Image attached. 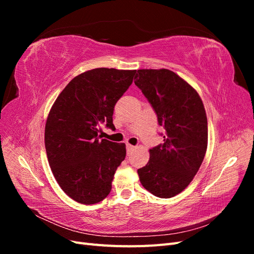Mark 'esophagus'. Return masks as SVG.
<instances>
[{"instance_id":"1","label":"esophagus","mask_w":254,"mask_h":254,"mask_svg":"<svg viewBox=\"0 0 254 254\" xmlns=\"http://www.w3.org/2000/svg\"><path fill=\"white\" fill-rule=\"evenodd\" d=\"M134 148H135V146H132V145H130V144H127V145H126V149H127V153H128V155H129V153L131 152Z\"/></svg>"}]
</instances>
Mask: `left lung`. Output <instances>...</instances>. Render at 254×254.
Returning a JSON list of instances; mask_svg holds the SVG:
<instances>
[{"instance_id": "left-lung-1", "label": "left lung", "mask_w": 254, "mask_h": 254, "mask_svg": "<svg viewBox=\"0 0 254 254\" xmlns=\"http://www.w3.org/2000/svg\"><path fill=\"white\" fill-rule=\"evenodd\" d=\"M135 86L165 129L163 143L137 170L142 186L157 197L171 198L186 189L200 167L207 146V120L196 90L173 71L137 70Z\"/></svg>"}]
</instances>
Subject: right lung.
<instances>
[{
  "label": "right lung",
  "mask_w": 254,
  "mask_h": 254,
  "mask_svg": "<svg viewBox=\"0 0 254 254\" xmlns=\"http://www.w3.org/2000/svg\"><path fill=\"white\" fill-rule=\"evenodd\" d=\"M135 73L108 67L84 72L67 83L52 107L45 124V149L56 181L75 201L94 204L110 193L126 146L101 139L99 126L106 123L115 129L114 106Z\"/></svg>",
  "instance_id": "right-lung-1"
}]
</instances>
